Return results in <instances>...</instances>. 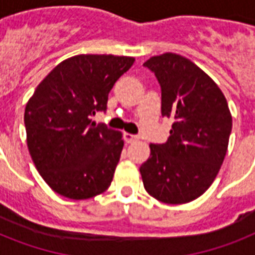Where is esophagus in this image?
<instances>
[{
    "label": "esophagus",
    "mask_w": 255,
    "mask_h": 255,
    "mask_svg": "<svg viewBox=\"0 0 255 255\" xmlns=\"http://www.w3.org/2000/svg\"><path fill=\"white\" fill-rule=\"evenodd\" d=\"M137 139H139V136L137 135H132V133H128V132L124 133V141H126V143H133V141H136Z\"/></svg>",
    "instance_id": "obj_1"
}]
</instances>
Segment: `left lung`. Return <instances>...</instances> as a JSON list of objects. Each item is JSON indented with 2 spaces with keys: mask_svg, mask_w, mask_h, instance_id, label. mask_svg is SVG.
Returning <instances> with one entry per match:
<instances>
[{
  "mask_svg": "<svg viewBox=\"0 0 255 255\" xmlns=\"http://www.w3.org/2000/svg\"><path fill=\"white\" fill-rule=\"evenodd\" d=\"M144 66L161 88V115L173 124L167 143L151 144L141 164L144 188L165 204H185L205 192L225 159L232 115L218 86L189 59L173 53Z\"/></svg>",
  "mask_w": 255,
  "mask_h": 255,
  "instance_id": "obj_1",
  "label": "left lung"
}]
</instances>
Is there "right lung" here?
Here are the masks:
<instances>
[{
    "mask_svg": "<svg viewBox=\"0 0 255 255\" xmlns=\"http://www.w3.org/2000/svg\"><path fill=\"white\" fill-rule=\"evenodd\" d=\"M135 58L82 54L66 59L38 85L26 104L27 147L54 192L86 200L111 185L124 141L122 132L95 124L108 94Z\"/></svg>",
    "mask_w": 255,
    "mask_h": 255,
    "instance_id": "right-lung-1",
    "label": "right lung"
}]
</instances>
